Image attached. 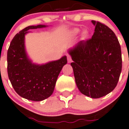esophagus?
I'll list each match as a JSON object with an SVG mask.
<instances>
[{"label": "esophagus", "instance_id": "esophagus-1", "mask_svg": "<svg viewBox=\"0 0 129 129\" xmlns=\"http://www.w3.org/2000/svg\"><path fill=\"white\" fill-rule=\"evenodd\" d=\"M67 61H68V62H69V63L72 61L71 56L70 55H69V54H67Z\"/></svg>", "mask_w": 129, "mask_h": 129}]
</instances>
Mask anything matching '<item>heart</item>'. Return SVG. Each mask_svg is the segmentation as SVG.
Returning a JSON list of instances; mask_svg holds the SVG:
<instances>
[{
    "label": "heart",
    "mask_w": 129,
    "mask_h": 129,
    "mask_svg": "<svg viewBox=\"0 0 129 129\" xmlns=\"http://www.w3.org/2000/svg\"><path fill=\"white\" fill-rule=\"evenodd\" d=\"M79 32V29H78V28H74V29L72 31V33H73V34H74V35L77 34H78ZM87 35H88L87 32H84V36H86Z\"/></svg>",
    "instance_id": "obj_1"
}]
</instances>
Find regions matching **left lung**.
I'll return each instance as SVG.
<instances>
[{
	"instance_id": "left-lung-1",
	"label": "left lung",
	"mask_w": 129,
	"mask_h": 129,
	"mask_svg": "<svg viewBox=\"0 0 129 129\" xmlns=\"http://www.w3.org/2000/svg\"><path fill=\"white\" fill-rule=\"evenodd\" d=\"M95 26L92 38L81 41L69 51L76 83L85 95L97 99L115 89L122 67L121 47L114 32L104 23Z\"/></svg>"
}]
</instances>
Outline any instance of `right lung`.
<instances>
[{"label":"right lung","instance_id":"1","mask_svg":"<svg viewBox=\"0 0 129 129\" xmlns=\"http://www.w3.org/2000/svg\"><path fill=\"white\" fill-rule=\"evenodd\" d=\"M45 25L28 26L16 34L8 50V74L13 88L20 96L33 101H41L51 95L58 76L67 63L66 56L56 61L38 66L26 56L24 46L25 35L29 29Z\"/></svg>","mask_w":129,"mask_h":129}]
</instances>
